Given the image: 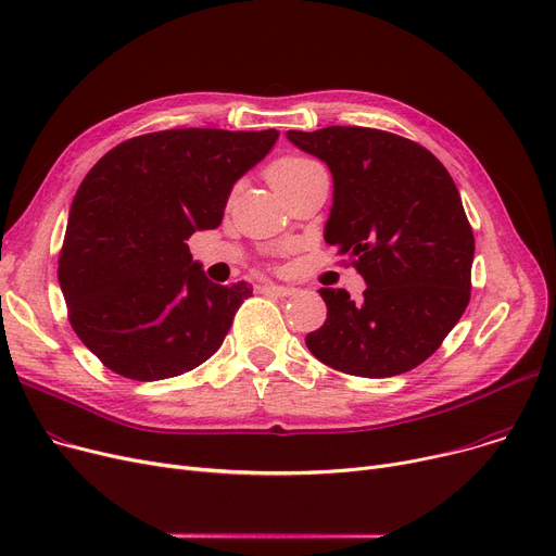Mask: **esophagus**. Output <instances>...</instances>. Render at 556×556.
<instances>
[{"mask_svg": "<svg viewBox=\"0 0 556 556\" xmlns=\"http://www.w3.org/2000/svg\"><path fill=\"white\" fill-rule=\"evenodd\" d=\"M261 290H263V293L279 295V298H290V295L298 293V290H295L293 286H277V283H266Z\"/></svg>", "mask_w": 556, "mask_h": 556, "instance_id": "obj_1", "label": "esophagus"}]
</instances>
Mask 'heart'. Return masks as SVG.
<instances>
[{
    "mask_svg": "<svg viewBox=\"0 0 556 556\" xmlns=\"http://www.w3.org/2000/svg\"><path fill=\"white\" fill-rule=\"evenodd\" d=\"M315 162L306 160V157H298V155H286V157H279L275 160L270 166H268V180L273 187H279L281 182L290 180L293 175H298L300 170L313 166Z\"/></svg>",
    "mask_w": 556,
    "mask_h": 556,
    "instance_id": "b5f03b06",
    "label": "heart"
}]
</instances>
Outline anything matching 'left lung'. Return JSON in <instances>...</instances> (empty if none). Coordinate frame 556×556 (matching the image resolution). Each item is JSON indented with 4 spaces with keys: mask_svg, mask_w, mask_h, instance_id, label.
<instances>
[{
    "mask_svg": "<svg viewBox=\"0 0 556 556\" xmlns=\"http://www.w3.org/2000/svg\"><path fill=\"white\" fill-rule=\"evenodd\" d=\"M327 162L333 207L325 241L363 275L354 302L323 288L327 323L306 336L325 365L365 378L410 371L442 346L471 300L476 239L444 164L401 135L329 126L288 130Z\"/></svg>",
    "mask_w": 556,
    "mask_h": 556,
    "instance_id": "1",
    "label": "left lung"
}]
</instances>
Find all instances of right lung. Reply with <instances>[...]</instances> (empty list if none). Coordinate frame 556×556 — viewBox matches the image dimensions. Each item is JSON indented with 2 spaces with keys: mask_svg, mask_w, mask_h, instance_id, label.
I'll return each instance as SVG.
<instances>
[{
  "mask_svg": "<svg viewBox=\"0 0 556 556\" xmlns=\"http://www.w3.org/2000/svg\"><path fill=\"white\" fill-rule=\"evenodd\" d=\"M279 132L170 128L108 151L80 182L58 256L70 325L132 381L191 371L218 352L252 286H218L187 241L223 220L229 191Z\"/></svg>",
  "mask_w": 556,
  "mask_h": 556,
  "instance_id": "right-lung-1",
  "label": "right lung"
}]
</instances>
